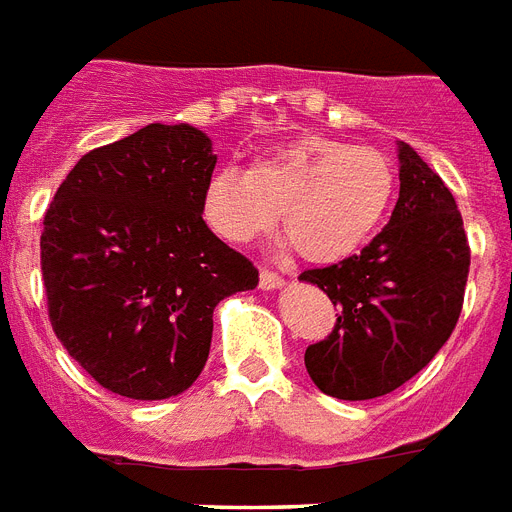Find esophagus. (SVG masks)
I'll list each match as a JSON object with an SVG mask.
<instances>
[{"label": "esophagus", "mask_w": 512, "mask_h": 512, "mask_svg": "<svg viewBox=\"0 0 512 512\" xmlns=\"http://www.w3.org/2000/svg\"><path fill=\"white\" fill-rule=\"evenodd\" d=\"M282 285H285V280H282L280 274L272 272V269H261V274H259L261 290H280Z\"/></svg>", "instance_id": "1"}]
</instances>
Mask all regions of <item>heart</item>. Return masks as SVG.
<instances>
[{"instance_id":"b5f03b06","label":"heart","mask_w":512,"mask_h":512,"mask_svg":"<svg viewBox=\"0 0 512 512\" xmlns=\"http://www.w3.org/2000/svg\"><path fill=\"white\" fill-rule=\"evenodd\" d=\"M398 188L395 164L374 146L301 135L248 172L217 170L204 188V214L230 243H253L282 217L287 246L311 264H337L369 243Z\"/></svg>"}]
</instances>
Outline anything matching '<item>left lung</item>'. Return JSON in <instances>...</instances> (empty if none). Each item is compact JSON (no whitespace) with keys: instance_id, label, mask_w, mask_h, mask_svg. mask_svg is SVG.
Listing matches in <instances>:
<instances>
[{"instance_id":"8db88e82","label":"left lung","mask_w":512,"mask_h":512,"mask_svg":"<svg viewBox=\"0 0 512 512\" xmlns=\"http://www.w3.org/2000/svg\"><path fill=\"white\" fill-rule=\"evenodd\" d=\"M400 196L390 225L358 256L301 274L340 308L327 340L308 345V377L337 400L398 390L453 335L466 293L463 217L442 177L398 141Z\"/></svg>"}]
</instances>
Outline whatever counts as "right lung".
<instances>
[{"instance_id": "right-lung-1", "label": "right lung", "mask_w": 512, "mask_h": 512, "mask_svg": "<svg viewBox=\"0 0 512 512\" xmlns=\"http://www.w3.org/2000/svg\"><path fill=\"white\" fill-rule=\"evenodd\" d=\"M214 164L204 130L151 122L88 151L46 209L54 335L122 398L188 390L209 358L217 303L259 285L256 266L201 217Z\"/></svg>"}]
</instances>
